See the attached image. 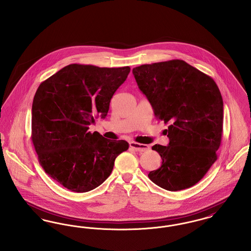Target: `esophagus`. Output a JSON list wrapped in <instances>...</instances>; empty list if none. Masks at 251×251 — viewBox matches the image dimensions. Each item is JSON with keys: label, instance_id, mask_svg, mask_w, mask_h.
<instances>
[{"label": "esophagus", "instance_id": "obj_1", "mask_svg": "<svg viewBox=\"0 0 251 251\" xmlns=\"http://www.w3.org/2000/svg\"><path fill=\"white\" fill-rule=\"evenodd\" d=\"M130 147L135 151H139V152H143V151H146L150 149V147L148 145L136 143V142H130Z\"/></svg>", "mask_w": 251, "mask_h": 251}]
</instances>
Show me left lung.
Wrapping results in <instances>:
<instances>
[{
  "label": "left lung",
  "mask_w": 251,
  "mask_h": 251,
  "mask_svg": "<svg viewBox=\"0 0 251 251\" xmlns=\"http://www.w3.org/2000/svg\"><path fill=\"white\" fill-rule=\"evenodd\" d=\"M158 120L169 123V143L154 145L162 165L149 178L168 191L189 188L217 159L223 131V100L215 81L183 60L132 70Z\"/></svg>",
  "instance_id": "left-lung-1"
}]
</instances>
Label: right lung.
Instances as JSON below:
<instances>
[{
  "label": "right lung",
  "instance_id": "right-lung-1",
  "mask_svg": "<svg viewBox=\"0 0 251 251\" xmlns=\"http://www.w3.org/2000/svg\"><path fill=\"white\" fill-rule=\"evenodd\" d=\"M130 67L72 64L42 82L32 106V141L51 179L77 193L95 189L110 176L115 160L129 149L88 131L94 118L107 116L110 100Z\"/></svg>",
  "mask_w": 251,
  "mask_h": 251
}]
</instances>
